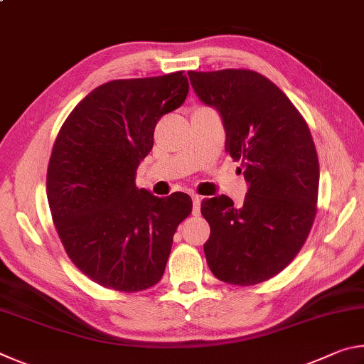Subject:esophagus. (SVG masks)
Returning <instances> with one entry per match:
<instances>
[{"label":"esophagus","mask_w":364,"mask_h":364,"mask_svg":"<svg viewBox=\"0 0 364 364\" xmlns=\"http://www.w3.org/2000/svg\"><path fill=\"white\" fill-rule=\"evenodd\" d=\"M200 202H202V197L193 194V215L200 213Z\"/></svg>","instance_id":"esophagus-1"}]
</instances>
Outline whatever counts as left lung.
Here are the masks:
<instances>
[{"mask_svg": "<svg viewBox=\"0 0 364 364\" xmlns=\"http://www.w3.org/2000/svg\"><path fill=\"white\" fill-rule=\"evenodd\" d=\"M199 100L215 107L226 152L249 183L241 205L221 194L204 199V244L215 278L252 286L281 273L305 244L316 217L319 164L310 128L291 100L262 73L188 72Z\"/></svg>", "mask_w": 364, "mask_h": 364, "instance_id": "1", "label": "left lung"}]
</instances>
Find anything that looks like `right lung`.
Listing matches in <instances>:
<instances>
[{"label":"right lung","instance_id":"right-lung-1","mask_svg":"<svg viewBox=\"0 0 364 364\" xmlns=\"http://www.w3.org/2000/svg\"><path fill=\"white\" fill-rule=\"evenodd\" d=\"M188 91L183 72L112 80L77 104L54 141L46 175L54 226L73 264L102 287L157 284L176 228L193 210L188 194L156 197L134 183L160 117Z\"/></svg>","mask_w":364,"mask_h":364}]
</instances>
